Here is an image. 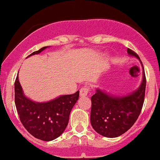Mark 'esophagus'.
Wrapping results in <instances>:
<instances>
[{"instance_id":"obj_1","label":"esophagus","mask_w":160,"mask_h":160,"mask_svg":"<svg viewBox=\"0 0 160 160\" xmlns=\"http://www.w3.org/2000/svg\"><path fill=\"white\" fill-rule=\"evenodd\" d=\"M89 90H90V89H89V86H85L84 87H82L81 90H80V96L81 97L86 96V95L88 94V93H89Z\"/></svg>"}]
</instances>
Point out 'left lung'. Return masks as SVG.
I'll return each mask as SVG.
<instances>
[{"label": "left lung", "instance_id": "8db88e82", "mask_svg": "<svg viewBox=\"0 0 160 160\" xmlns=\"http://www.w3.org/2000/svg\"><path fill=\"white\" fill-rule=\"evenodd\" d=\"M128 54L140 61L136 52L128 48ZM141 62V61H140ZM143 79L136 91L127 96H115L97 89L91 97L90 122L100 135L114 138L124 134L137 121L144 102L146 77L143 64Z\"/></svg>", "mask_w": 160, "mask_h": 160}]
</instances>
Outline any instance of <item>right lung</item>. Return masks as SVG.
Here are the masks:
<instances>
[{
	"instance_id": "1",
	"label": "right lung",
	"mask_w": 160,
	"mask_h": 160,
	"mask_svg": "<svg viewBox=\"0 0 160 160\" xmlns=\"http://www.w3.org/2000/svg\"><path fill=\"white\" fill-rule=\"evenodd\" d=\"M48 47L34 51L29 56L39 54ZM28 56V57H29ZM79 98L74 94L62 95L47 102H36L23 94L17 75L15 81V104L23 127L36 138L50 141L58 138L67 128L71 109Z\"/></svg>"
}]
</instances>
